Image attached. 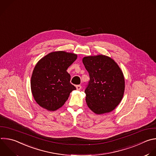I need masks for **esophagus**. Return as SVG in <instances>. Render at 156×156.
I'll return each instance as SVG.
<instances>
[{"label":"esophagus","instance_id":"1","mask_svg":"<svg viewBox=\"0 0 156 156\" xmlns=\"http://www.w3.org/2000/svg\"><path fill=\"white\" fill-rule=\"evenodd\" d=\"M76 88L77 90H80L81 89V86L80 85H76Z\"/></svg>","mask_w":156,"mask_h":156}]
</instances>
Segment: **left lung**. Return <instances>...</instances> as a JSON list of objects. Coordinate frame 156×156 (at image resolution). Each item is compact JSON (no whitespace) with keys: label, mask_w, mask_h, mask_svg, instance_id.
Returning a JSON list of instances; mask_svg holds the SVG:
<instances>
[{"label":"left lung","mask_w":156,"mask_h":156,"mask_svg":"<svg viewBox=\"0 0 156 156\" xmlns=\"http://www.w3.org/2000/svg\"><path fill=\"white\" fill-rule=\"evenodd\" d=\"M83 63L90 77L84 91L87 107L97 115L113 111L124 93L122 70L113 59L103 55L84 57Z\"/></svg>","instance_id":"8db88e82"}]
</instances>
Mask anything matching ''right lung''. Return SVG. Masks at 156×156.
I'll return each mask as SVG.
<instances>
[{
    "instance_id": "right-lung-1",
    "label": "right lung",
    "mask_w": 156,
    "mask_h": 156,
    "mask_svg": "<svg viewBox=\"0 0 156 156\" xmlns=\"http://www.w3.org/2000/svg\"><path fill=\"white\" fill-rule=\"evenodd\" d=\"M77 55L54 51L43 57L35 65L30 80L32 95L38 104L48 111L62 107L76 87L70 83L67 69Z\"/></svg>"
}]
</instances>
